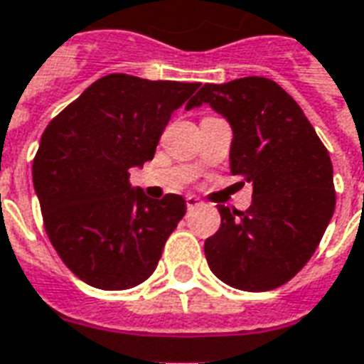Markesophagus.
<instances>
[{"mask_svg":"<svg viewBox=\"0 0 364 364\" xmlns=\"http://www.w3.org/2000/svg\"><path fill=\"white\" fill-rule=\"evenodd\" d=\"M186 205H188V209H196V207L201 205V201H199L196 196H188V198H186Z\"/></svg>","mask_w":364,"mask_h":364,"instance_id":"34e87169","label":"esophagus"}]
</instances>
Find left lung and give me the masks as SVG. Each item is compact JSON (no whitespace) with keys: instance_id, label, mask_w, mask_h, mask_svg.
I'll return each mask as SVG.
<instances>
[{"instance_id":"8db88e82","label":"left lung","mask_w":364,"mask_h":364,"mask_svg":"<svg viewBox=\"0 0 364 364\" xmlns=\"http://www.w3.org/2000/svg\"><path fill=\"white\" fill-rule=\"evenodd\" d=\"M211 105L230 122V171L253 184L247 211L220 205L205 240L213 274L244 291L282 286L315 253L334 215L332 161L296 100L274 80L205 84L186 109Z\"/></svg>"}]
</instances>
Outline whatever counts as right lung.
<instances>
[{"label":"right lung","mask_w":364,"mask_h":364,"mask_svg":"<svg viewBox=\"0 0 364 364\" xmlns=\"http://www.w3.org/2000/svg\"><path fill=\"white\" fill-rule=\"evenodd\" d=\"M198 88L107 75L43 130L34 190L49 242L82 282L128 289L157 269L186 201L176 193L149 199L130 186V168L153 159L171 114Z\"/></svg>","instance_id":"right-lung-1"}]
</instances>
